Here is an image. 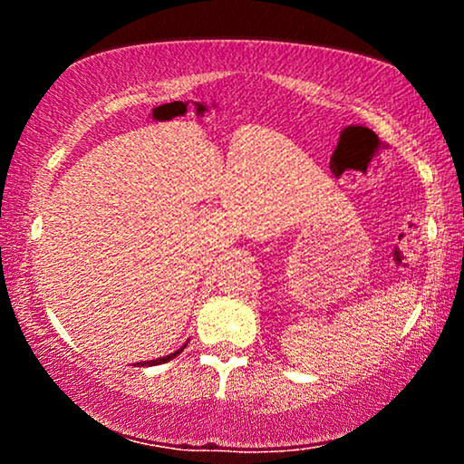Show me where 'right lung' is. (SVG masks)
<instances>
[{"mask_svg":"<svg viewBox=\"0 0 464 464\" xmlns=\"http://www.w3.org/2000/svg\"><path fill=\"white\" fill-rule=\"evenodd\" d=\"M184 348H186V345H184ZM184 348H179L178 352H174V354H169V356H166V358H157V360H149V362H139V364H140V366H147V364H149V366H155V364H163V362H169V360H171V358H176V356L179 354V352H182Z\"/></svg>","mask_w":464,"mask_h":464,"instance_id":"1","label":"right lung"}]
</instances>
